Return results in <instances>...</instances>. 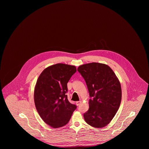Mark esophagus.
Wrapping results in <instances>:
<instances>
[{"label": "esophagus", "mask_w": 149, "mask_h": 149, "mask_svg": "<svg viewBox=\"0 0 149 149\" xmlns=\"http://www.w3.org/2000/svg\"><path fill=\"white\" fill-rule=\"evenodd\" d=\"M81 101H77V102H76V104L77 105V106H79V104L81 103Z\"/></svg>", "instance_id": "esophagus-1"}]
</instances>
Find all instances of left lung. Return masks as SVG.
<instances>
[{"label":"left lung","mask_w":149,"mask_h":149,"mask_svg":"<svg viewBox=\"0 0 149 149\" xmlns=\"http://www.w3.org/2000/svg\"><path fill=\"white\" fill-rule=\"evenodd\" d=\"M78 71L85 80L91 98L89 108L83 115L85 122L94 127H103L113 119L120 106V83L106 64H84Z\"/></svg>","instance_id":"left-lung-1"}]
</instances>
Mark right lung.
I'll list each match as a JSON object with an SVG mask.
<instances>
[{
    "label": "right lung",
    "instance_id": "1",
    "mask_svg": "<svg viewBox=\"0 0 149 149\" xmlns=\"http://www.w3.org/2000/svg\"><path fill=\"white\" fill-rule=\"evenodd\" d=\"M76 71L74 66L55 64L46 68L37 79L36 108L43 120L53 128L66 125L77 107L69 102L66 95L67 83Z\"/></svg>",
    "mask_w": 149,
    "mask_h": 149
}]
</instances>
